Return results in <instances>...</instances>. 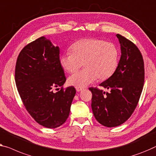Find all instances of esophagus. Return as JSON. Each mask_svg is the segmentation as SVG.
I'll list each match as a JSON object with an SVG mask.
<instances>
[{"instance_id":"obj_1","label":"esophagus","mask_w":156,"mask_h":156,"mask_svg":"<svg viewBox=\"0 0 156 156\" xmlns=\"http://www.w3.org/2000/svg\"><path fill=\"white\" fill-rule=\"evenodd\" d=\"M76 91H77V92H80V91H82V90H83V88H81V87H76Z\"/></svg>"}]
</instances>
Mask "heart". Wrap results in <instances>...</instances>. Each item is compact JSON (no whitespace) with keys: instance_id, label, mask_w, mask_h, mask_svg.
Returning a JSON list of instances; mask_svg holds the SVG:
<instances>
[{"instance_id":"obj_1","label":"heart","mask_w":156,"mask_h":156,"mask_svg":"<svg viewBox=\"0 0 156 156\" xmlns=\"http://www.w3.org/2000/svg\"><path fill=\"white\" fill-rule=\"evenodd\" d=\"M59 58L62 68L73 73L83 65L85 68L72 74L69 84L76 87H84L96 80H105L115 73L119 62V51L112 43L96 38L81 39Z\"/></svg>"}]
</instances>
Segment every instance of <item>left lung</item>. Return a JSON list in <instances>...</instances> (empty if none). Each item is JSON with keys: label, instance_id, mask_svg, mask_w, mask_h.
<instances>
[{"label": "left lung", "instance_id": "left-lung-1", "mask_svg": "<svg viewBox=\"0 0 156 156\" xmlns=\"http://www.w3.org/2000/svg\"><path fill=\"white\" fill-rule=\"evenodd\" d=\"M121 56L115 73L101 83L108 89L104 92L90 87L92 109L94 118L105 127H113L124 123L133 113L140 98L144 82V64L138 48L120 34Z\"/></svg>", "mask_w": 156, "mask_h": 156}]
</instances>
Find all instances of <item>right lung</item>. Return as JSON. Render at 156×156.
Wrapping results in <instances>:
<instances>
[{"mask_svg":"<svg viewBox=\"0 0 156 156\" xmlns=\"http://www.w3.org/2000/svg\"><path fill=\"white\" fill-rule=\"evenodd\" d=\"M66 80L59 48L45 36L28 44L19 54L16 86L25 108L38 124L56 128L66 122L76 93L72 86L64 89ZM57 87H62L55 93Z\"/></svg>","mask_w":156,"mask_h":156,"instance_id":"1","label":"right lung"}]
</instances>
